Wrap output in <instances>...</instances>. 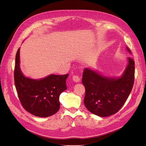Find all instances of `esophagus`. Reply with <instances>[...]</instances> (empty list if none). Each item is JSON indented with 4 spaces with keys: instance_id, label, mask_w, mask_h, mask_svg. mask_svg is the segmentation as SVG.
Returning a JSON list of instances; mask_svg holds the SVG:
<instances>
[{
    "instance_id": "obj_1",
    "label": "esophagus",
    "mask_w": 146,
    "mask_h": 146,
    "mask_svg": "<svg viewBox=\"0 0 146 146\" xmlns=\"http://www.w3.org/2000/svg\"><path fill=\"white\" fill-rule=\"evenodd\" d=\"M72 79L74 82H79L80 81V77L78 76H77V75H75V76H73Z\"/></svg>"
}]
</instances>
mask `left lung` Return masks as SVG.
<instances>
[{"label": "left lung", "instance_id": "1", "mask_svg": "<svg viewBox=\"0 0 146 146\" xmlns=\"http://www.w3.org/2000/svg\"><path fill=\"white\" fill-rule=\"evenodd\" d=\"M127 48L131 52L127 47ZM128 59L129 64L122 76L117 79L105 77L89 69L84 70V104L90 112L107 117L116 113L125 104L135 80V61L130 57Z\"/></svg>", "mask_w": 146, "mask_h": 146}]
</instances>
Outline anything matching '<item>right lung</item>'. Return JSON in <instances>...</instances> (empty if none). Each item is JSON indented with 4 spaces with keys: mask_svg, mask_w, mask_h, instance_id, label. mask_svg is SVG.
Returning a JSON list of instances; mask_svg holds the SVG:
<instances>
[{
    "mask_svg": "<svg viewBox=\"0 0 146 146\" xmlns=\"http://www.w3.org/2000/svg\"><path fill=\"white\" fill-rule=\"evenodd\" d=\"M15 63V84L23 108L38 117H48L55 114L60 109V95L67 89L66 80L68 74H52L39 80L25 77L19 68V48Z\"/></svg>",
    "mask_w": 146,
    "mask_h": 146,
    "instance_id": "1",
    "label": "right lung"
}]
</instances>
